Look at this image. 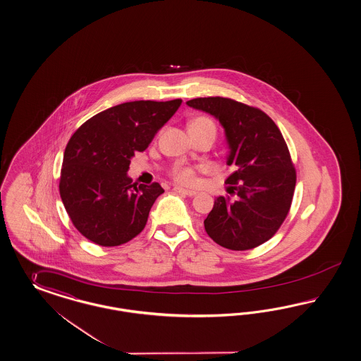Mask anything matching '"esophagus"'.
<instances>
[{
  "label": "esophagus",
  "instance_id": "obj_1",
  "mask_svg": "<svg viewBox=\"0 0 361 361\" xmlns=\"http://www.w3.org/2000/svg\"><path fill=\"white\" fill-rule=\"evenodd\" d=\"M176 193H178V195H183V196H188V197H193V196H196V190H189V189H184V188H178L176 187L173 189Z\"/></svg>",
  "mask_w": 361,
  "mask_h": 361
}]
</instances>
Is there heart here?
<instances>
[{"label":"heart","instance_id":"heart-1","mask_svg":"<svg viewBox=\"0 0 361 361\" xmlns=\"http://www.w3.org/2000/svg\"><path fill=\"white\" fill-rule=\"evenodd\" d=\"M189 128H211L213 130H216L214 124L212 123L209 118L207 117H196L189 123ZM173 178L178 184H184V185H190L195 183V173L190 168L187 166H176L173 169Z\"/></svg>","mask_w":361,"mask_h":361}]
</instances>
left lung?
I'll return each mask as SVG.
<instances>
[{
	"label": "left lung",
	"instance_id": "obj_1",
	"mask_svg": "<svg viewBox=\"0 0 361 361\" xmlns=\"http://www.w3.org/2000/svg\"><path fill=\"white\" fill-rule=\"evenodd\" d=\"M187 105L220 121L229 147L226 164L235 166L225 184L236 197L214 200L204 220L208 236L232 250L262 245L286 220L296 185L284 137L269 116L235 99L200 97Z\"/></svg>",
	"mask_w": 361,
	"mask_h": 361
}]
</instances>
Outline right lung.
I'll list each match as a JSON object with an SVG mask.
<instances>
[{"mask_svg":"<svg viewBox=\"0 0 361 361\" xmlns=\"http://www.w3.org/2000/svg\"><path fill=\"white\" fill-rule=\"evenodd\" d=\"M181 99L132 101L93 116L71 137L63 152L60 196L75 229L101 247L136 237L164 193L159 183L132 184L130 159L147 149Z\"/></svg>","mask_w":361,"mask_h":361,"instance_id":"right-lung-1","label":"right lung"}]
</instances>
